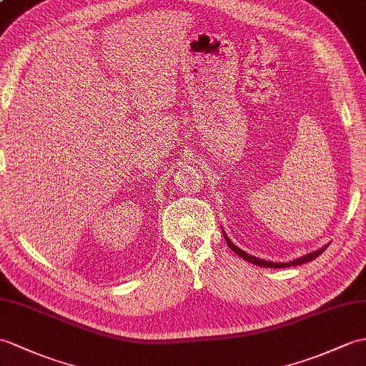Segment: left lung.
Listing matches in <instances>:
<instances>
[{
  "label": "left lung",
  "instance_id": "1",
  "mask_svg": "<svg viewBox=\"0 0 366 366\" xmlns=\"http://www.w3.org/2000/svg\"><path fill=\"white\" fill-rule=\"evenodd\" d=\"M223 235H224V239H226V243L229 244V248H231L235 254H239V256L242 257V259H244L246 262H251V263H254V265H259V267H265V268H287V267H296V265H301V263H305V262H310V260H313V259H317L318 256H321L322 252H325V249L327 248V246H325V248H321V249H318V251H315V252H310V254H305V256H302L301 259H296V260H292V262H268V260H262V259H257V257H254V256H249L248 252H244V251H242L240 248H237V246L227 239V235L223 232Z\"/></svg>",
  "mask_w": 366,
  "mask_h": 366
}]
</instances>
